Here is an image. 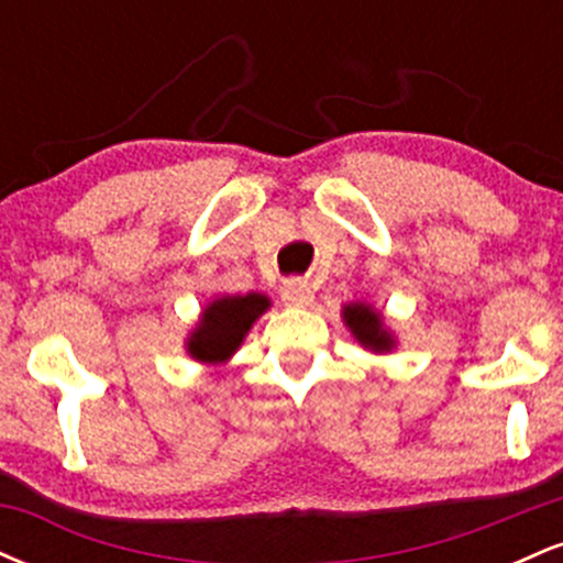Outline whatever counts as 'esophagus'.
Returning <instances> with one entry per match:
<instances>
[{"instance_id":"esophagus-1","label":"esophagus","mask_w":563,"mask_h":563,"mask_svg":"<svg viewBox=\"0 0 563 563\" xmlns=\"http://www.w3.org/2000/svg\"><path fill=\"white\" fill-rule=\"evenodd\" d=\"M283 301L288 303V307H309L314 299L312 288H309L307 280H299V277H294V280H286L283 283V290H280Z\"/></svg>"}]
</instances>
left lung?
<instances>
[{
    "mask_svg": "<svg viewBox=\"0 0 563 563\" xmlns=\"http://www.w3.org/2000/svg\"><path fill=\"white\" fill-rule=\"evenodd\" d=\"M341 314H344L349 331L365 349H371V352H389V349H394V335L371 303L352 301L346 303Z\"/></svg>",
    "mask_w": 563,
    "mask_h": 563,
    "instance_id": "8db88e82",
    "label": "left lung"
}]
</instances>
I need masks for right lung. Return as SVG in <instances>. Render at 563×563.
<instances>
[{
	"mask_svg": "<svg viewBox=\"0 0 563 563\" xmlns=\"http://www.w3.org/2000/svg\"><path fill=\"white\" fill-rule=\"evenodd\" d=\"M269 309V299L262 294L219 296L203 309L196 331L187 339V354L198 363H228L235 349L243 344L245 333Z\"/></svg>",
	"mask_w": 563,
	"mask_h": 563,
	"instance_id": "obj_1",
	"label": "right lung"
}]
</instances>
